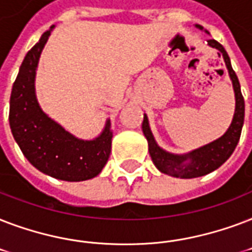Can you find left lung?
<instances>
[{"instance_id": "8db88e82", "label": "left lung", "mask_w": 252, "mask_h": 252, "mask_svg": "<svg viewBox=\"0 0 252 252\" xmlns=\"http://www.w3.org/2000/svg\"><path fill=\"white\" fill-rule=\"evenodd\" d=\"M197 27L202 29L201 26ZM208 44L217 48L218 51L221 52L226 67L229 69L230 79L233 81L234 93H235V113H234L233 122L227 128V131L220 139L214 140L204 147L197 148L187 155H173V154L165 153L164 150H161L158 146L154 139L153 132L150 130V126H148L147 116L144 114L142 128H143L144 136L147 138L150 157L153 159L154 164L157 165V168L169 176L192 179V177L204 176L206 173L212 172L229 159L241 138L242 126H243V121H245V99L242 95L239 80L231 67L229 55L221 43H218L214 39H209Z\"/></svg>"}]
</instances>
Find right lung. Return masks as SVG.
<instances>
[{
	"instance_id": "right-lung-1",
	"label": "right lung",
	"mask_w": 252,
	"mask_h": 252,
	"mask_svg": "<svg viewBox=\"0 0 252 252\" xmlns=\"http://www.w3.org/2000/svg\"><path fill=\"white\" fill-rule=\"evenodd\" d=\"M52 27L27 52L21 64L11 89L9 124L23 155L40 172L59 180H88L97 176L109 159L113 136L110 121L98 138L83 140L42 112L35 97V71Z\"/></svg>"
}]
</instances>
